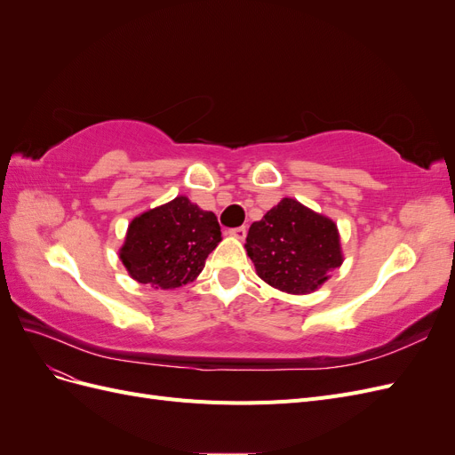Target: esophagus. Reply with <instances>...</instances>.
Segmentation results:
<instances>
[{"label": "esophagus", "mask_w": 455, "mask_h": 455, "mask_svg": "<svg viewBox=\"0 0 455 455\" xmlns=\"http://www.w3.org/2000/svg\"><path fill=\"white\" fill-rule=\"evenodd\" d=\"M228 233H229L231 237H235V239H244V237H246V228H244V226H239V228L229 229Z\"/></svg>", "instance_id": "1"}]
</instances>
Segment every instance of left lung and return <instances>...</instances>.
I'll return each mask as SVG.
<instances>
[{
    "label": "left lung",
    "instance_id": "8db88e82",
    "mask_svg": "<svg viewBox=\"0 0 455 455\" xmlns=\"http://www.w3.org/2000/svg\"><path fill=\"white\" fill-rule=\"evenodd\" d=\"M244 249L258 277L288 294L315 292L343 261L332 220L291 197L251 226Z\"/></svg>",
    "mask_w": 455,
    "mask_h": 455
}]
</instances>
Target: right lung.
<instances>
[{
	"instance_id": "right-lung-1",
	"label": "right lung",
	"mask_w": 455,
	"mask_h": 455,
	"mask_svg": "<svg viewBox=\"0 0 455 455\" xmlns=\"http://www.w3.org/2000/svg\"><path fill=\"white\" fill-rule=\"evenodd\" d=\"M220 241L214 212L180 196L132 220L119 258L134 281L167 291L194 281Z\"/></svg>"
}]
</instances>
